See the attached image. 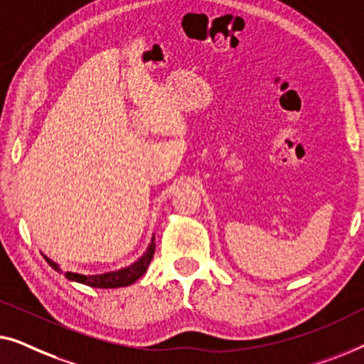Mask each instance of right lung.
I'll use <instances>...</instances> for the list:
<instances>
[{"instance_id": "1", "label": "right lung", "mask_w": 364, "mask_h": 364, "mask_svg": "<svg viewBox=\"0 0 364 364\" xmlns=\"http://www.w3.org/2000/svg\"><path fill=\"white\" fill-rule=\"evenodd\" d=\"M153 254H155V237H151V242L148 245L146 252H143L141 257L138 259L136 262L130 264L129 267L114 270V272L95 274V275H82L75 272H64V275L65 279L73 280V282L94 287V289H119V287H127V285H132L133 282H136V280L146 272L148 265H150L153 259ZM44 259L50 267L63 274V270H60V267L54 262V260H50L48 255H44Z\"/></svg>"}]
</instances>
